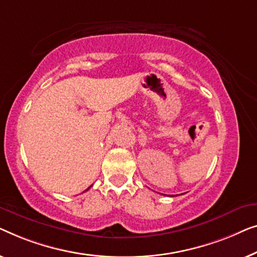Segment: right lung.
Segmentation results:
<instances>
[{"label": "right lung", "instance_id": "obj_1", "mask_svg": "<svg viewBox=\"0 0 257 257\" xmlns=\"http://www.w3.org/2000/svg\"><path fill=\"white\" fill-rule=\"evenodd\" d=\"M89 189H91V186H89V187H88V189H87V190H86V191H88Z\"/></svg>", "mask_w": 257, "mask_h": 257}]
</instances>
